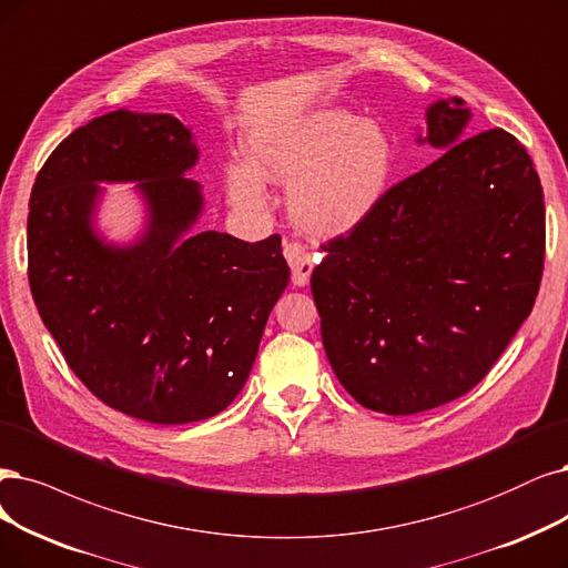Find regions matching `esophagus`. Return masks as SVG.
Returning a JSON list of instances; mask_svg holds the SVG:
<instances>
[{
	"label": "esophagus",
	"mask_w": 568,
	"mask_h": 568,
	"mask_svg": "<svg viewBox=\"0 0 568 568\" xmlns=\"http://www.w3.org/2000/svg\"><path fill=\"white\" fill-rule=\"evenodd\" d=\"M283 252H285V260L290 262V268H292V283H295L297 287H304L311 278V271H313L311 252L302 243H295V241H285Z\"/></svg>",
	"instance_id": "obj_1"
}]
</instances>
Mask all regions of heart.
<instances>
[{
	"label": "heart",
	"mask_w": 568,
	"mask_h": 568,
	"mask_svg": "<svg viewBox=\"0 0 568 568\" xmlns=\"http://www.w3.org/2000/svg\"><path fill=\"white\" fill-rule=\"evenodd\" d=\"M395 171V146L379 123L344 108L257 125L247 133L245 161L224 165L231 203L266 205V182L290 184L287 210L313 236H344L384 201Z\"/></svg>",
	"instance_id": "1"
}]
</instances>
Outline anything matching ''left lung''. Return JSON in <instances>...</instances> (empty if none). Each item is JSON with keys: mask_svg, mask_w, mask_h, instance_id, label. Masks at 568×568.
<instances>
[{"mask_svg": "<svg viewBox=\"0 0 568 568\" xmlns=\"http://www.w3.org/2000/svg\"><path fill=\"white\" fill-rule=\"evenodd\" d=\"M470 119L460 98L428 104L416 142L445 154L390 186L313 268L327 361L372 412L407 416L468 393L534 308L542 186L510 133L464 141Z\"/></svg>", "mask_w": 568, "mask_h": 568, "instance_id": "1", "label": "left lung"}]
</instances>
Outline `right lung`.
<instances>
[{
  "label": "right lung",
  "instance_id": "add662e5",
  "mask_svg": "<svg viewBox=\"0 0 568 568\" xmlns=\"http://www.w3.org/2000/svg\"><path fill=\"white\" fill-rule=\"evenodd\" d=\"M199 144L173 114L116 110L62 140L30 196L28 262L39 316L93 395L140 422L180 426L226 409L247 382L290 268L281 236L196 231ZM143 203L133 242L97 229L100 183Z\"/></svg>",
  "mask_w": 568,
  "mask_h": 568
}]
</instances>
